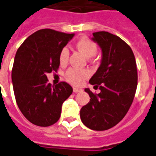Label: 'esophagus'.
<instances>
[{"mask_svg":"<svg viewBox=\"0 0 156 156\" xmlns=\"http://www.w3.org/2000/svg\"><path fill=\"white\" fill-rule=\"evenodd\" d=\"M81 91H82V89H77V88H74V89H73V92L76 93H76H80V92H81Z\"/></svg>","mask_w":156,"mask_h":156,"instance_id":"34e87169","label":"esophagus"}]
</instances>
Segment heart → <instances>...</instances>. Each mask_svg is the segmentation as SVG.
<instances>
[{"mask_svg":"<svg viewBox=\"0 0 156 156\" xmlns=\"http://www.w3.org/2000/svg\"><path fill=\"white\" fill-rule=\"evenodd\" d=\"M77 49L81 52L86 58H91L94 56L97 53L98 47L94 42L89 38H80L76 42ZM69 58V49L67 47H64L61 49L59 54V61L62 65L67 64ZM89 76V72L84 69H77V68H70L65 74V78L70 84L73 85H80L82 82Z\"/></svg>","mask_w":156,"mask_h":156,"instance_id":"b5f03b06","label":"heart"}]
</instances>
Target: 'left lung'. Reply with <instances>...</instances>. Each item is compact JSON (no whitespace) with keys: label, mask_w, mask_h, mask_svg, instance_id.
Instances as JSON below:
<instances>
[{"label":"left lung","mask_w":156,"mask_h":156,"mask_svg":"<svg viewBox=\"0 0 156 156\" xmlns=\"http://www.w3.org/2000/svg\"><path fill=\"white\" fill-rule=\"evenodd\" d=\"M92 40L102 49V60L89 83L101 92L94 94L84 89L90 101L80 110V119L90 129L103 131L116 125L131 107L137 85V65L130 46L119 37L98 32Z\"/></svg>","instance_id":"1"}]
</instances>
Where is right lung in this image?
Segmentation results:
<instances>
[{"label":"right lung","instance_id":"add662e5","mask_svg":"<svg viewBox=\"0 0 156 156\" xmlns=\"http://www.w3.org/2000/svg\"><path fill=\"white\" fill-rule=\"evenodd\" d=\"M74 36L41 29L27 37L17 50L11 75L14 96L25 118L37 126L55 124L62 105L72 94V86L66 82L52 86L46 75L57 72L60 51Z\"/></svg>","mask_w":156,"mask_h":156}]
</instances>
